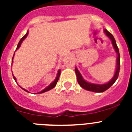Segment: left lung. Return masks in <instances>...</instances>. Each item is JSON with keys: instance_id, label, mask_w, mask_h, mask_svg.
Here are the masks:
<instances>
[{"instance_id": "8db88e82", "label": "left lung", "mask_w": 132, "mask_h": 132, "mask_svg": "<svg viewBox=\"0 0 132 132\" xmlns=\"http://www.w3.org/2000/svg\"><path fill=\"white\" fill-rule=\"evenodd\" d=\"M104 32L108 36V38L112 40V43L114 46L115 51L118 54V57H117V67H116V71L115 75H114V77L112 79V80L108 82V83L104 84V85H94V84L89 83V82L85 81L83 79H82V76L78 69L75 68V73L77 75V79L79 82V85L80 87L83 88L84 89L89 90V91H93V92H96V93H102V92L105 91L107 89L111 87L112 85L115 82L116 80H117L118 77L119 75V72H120V53H119V50L118 47L117 45H116V40L114 39V36H112L111 33H110L109 31L107 30H104Z\"/></svg>"}]
</instances>
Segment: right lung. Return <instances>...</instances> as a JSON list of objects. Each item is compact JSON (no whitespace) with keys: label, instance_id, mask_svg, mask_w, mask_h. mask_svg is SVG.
Returning a JSON list of instances; mask_svg holds the SVG:
<instances>
[{"label":"right lung","instance_id":"right-lung-1","mask_svg":"<svg viewBox=\"0 0 132 132\" xmlns=\"http://www.w3.org/2000/svg\"><path fill=\"white\" fill-rule=\"evenodd\" d=\"M28 31H27V33L26 34L25 36H23L22 38H21V39H20V40L19 43H18V45H17V47H16V50H17V49L19 48L20 46V45H21V44H22V41L24 40V39H25L26 38V36H28ZM13 57H14V56H13ZM12 59H13V57H12ZM60 74H61V71H60V70H59V71H58L57 75V77H56L55 80L54 81H53V82H52V84H51V85H49V86L47 87V88H45V89L43 90H42V91L39 92V93H45V92L48 91V90H51V89H52V88H54V87H55V85H57V82L58 80H59V76H60ZM13 78H14V80H15V81H16V78H15V77L14 76V75H13ZM23 89H24V88H23ZM24 90H26L25 89H24ZM26 91H27V90H26ZM27 92H28V91H27Z\"/></svg>","mask_w":132,"mask_h":132}]
</instances>
